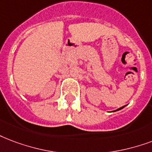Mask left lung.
<instances>
[{
    "label": "left lung",
    "instance_id": "8db88e82",
    "mask_svg": "<svg viewBox=\"0 0 152 152\" xmlns=\"http://www.w3.org/2000/svg\"><path fill=\"white\" fill-rule=\"evenodd\" d=\"M125 106H123V107H120V108H118L117 110H115V111H119V110H120V109H122V108H124V107ZM115 112V111H114Z\"/></svg>",
    "mask_w": 152,
    "mask_h": 152
}]
</instances>
